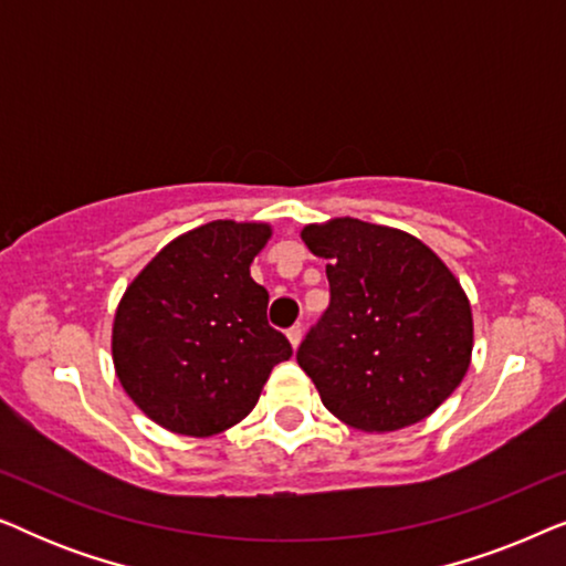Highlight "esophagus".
<instances>
[{
    "label": "esophagus",
    "instance_id": "1",
    "mask_svg": "<svg viewBox=\"0 0 566 566\" xmlns=\"http://www.w3.org/2000/svg\"><path fill=\"white\" fill-rule=\"evenodd\" d=\"M301 337H304V329H301V324H293V327L289 329V339H291V345H293V347H298Z\"/></svg>",
    "mask_w": 566,
    "mask_h": 566
}]
</instances>
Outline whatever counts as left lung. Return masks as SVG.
Instances as JSON below:
<instances>
[{
    "instance_id": "left-lung-1",
    "label": "left lung",
    "mask_w": 566,
    "mask_h": 566,
    "mask_svg": "<svg viewBox=\"0 0 566 566\" xmlns=\"http://www.w3.org/2000/svg\"><path fill=\"white\" fill-rule=\"evenodd\" d=\"M327 260L329 306L296 360L324 407L366 432L407 428L451 397L471 360V306L430 247L399 229L335 219L301 231Z\"/></svg>"
}]
</instances>
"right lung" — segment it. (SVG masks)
Segmentation results:
<instances>
[{
  "mask_svg": "<svg viewBox=\"0 0 566 566\" xmlns=\"http://www.w3.org/2000/svg\"><path fill=\"white\" fill-rule=\"evenodd\" d=\"M268 239V223H206L169 242L120 298L115 374L161 428L196 438L231 428L293 355L250 275Z\"/></svg>",
  "mask_w": 566,
  "mask_h": 566,
  "instance_id": "right-lung-1",
  "label": "right lung"
}]
</instances>
